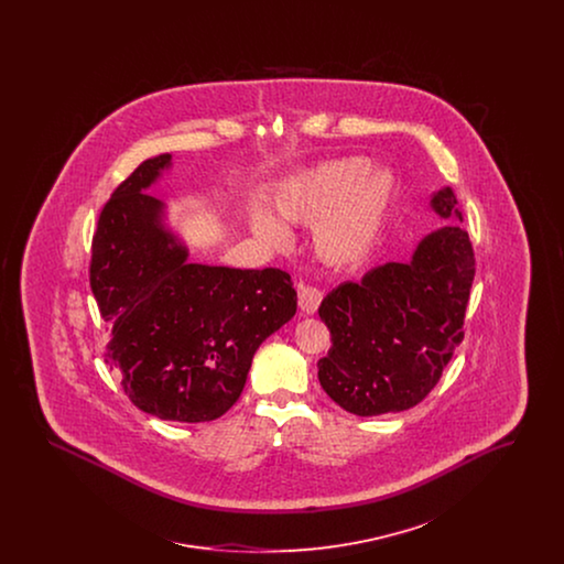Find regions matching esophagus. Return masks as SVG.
Here are the masks:
<instances>
[{
  "mask_svg": "<svg viewBox=\"0 0 564 564\" xmlns=\"http://www.w3.org/2000/svg\"><path fill=\"white\" fill-rule=\"evenodd\" d=\"M322 300L323 294L317 288H313V285H300V288H297V306H300V311H302L304 315L317 313Z\"/></svg>",
  "mask_w": 564,
  "mask_h": 564,
  "instance_id": "1",
  "label": "esophagus"
}]
</instances>
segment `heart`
<instances>
[{
  "mask_svg": "<svg viewBox=\"0 0 564 564\" xmlns=\"http://www.w3.org/2000/svg\"><path fill=\"white\" fill-rule=\"evenodd\" d=\"M395 184L389 171H372L364 159L323 162L304 171L274 196V214L251 217L253 232L274 249L290 242L283 224L313 226V247L323 264H361L382 232Z\"/></svg>",
  "mask_w": 564,
  "mask_h": 564,
  "instance_id": "heart-1",
  "label": "heart"
}]
</instances>
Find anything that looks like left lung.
Instances as JSON below:
<instances>
[{"instance_id":"1","label":"left lung","mask_w":564,"mask_h":564,"mask_svg":"<svg viewBox=\"0 0 564 564\" xmlns=\"http://www.w3.org/2000/svg\"><path fill=\"white\" fill-rule=\"evenodd\" d=\"M451 186L430 207L458 219ZM474 249L460 224L431 230L410 260L368 270L323 297L332 349L319 361L323 391L357 416L402 412L427 398L463 338L474 283Z\"/></svg>"}]
</instances>
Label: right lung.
<instances>
[{
	"label": "right lung",
	"mask_w": 564,
	"mask_h": 564,
	"mask_svg": "<svg viewBox=\"0 0 564 564\" xmlns=\"http://www.w3.org/2000/svg\"><path fill=\"white\" fill-rule=\"evenodd\" d=\"M171 169V154L141 162L111 194L90 288L129 400L162 421L205 423L239 400L256 350L294 317L297 295L283 270L188 262L169 207L148 194Z\"/></svg>",
	"instance_id": "right-lung-1"
}]
</instances>
